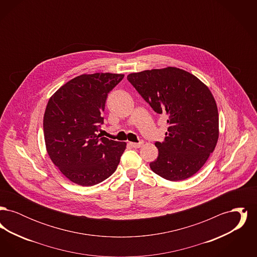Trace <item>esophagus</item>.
<instances>
[{"mask_svg": "<svg viewBox=\"0 0 257 257\" xmlns=\"http://www.w3.org/2000/svg\"><path fill=\"white\" fill-rule=\"evenodd\" d=\"M143 145H144L143 142H140V143H129V146L135 147V148H140Z\"/></svg>", "mask_w": 257, "mask_h": 257, "instance_id": "1", "label": "esophagus"}]
</instances>
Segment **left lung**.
Listing matches in <instances>:
<instances>
[{
    "label": "left lung",
    "instance_id": "8db88e82",
    "mask_svg": "<svg viewBox=\"0 0 257 257\" xmlns=\"http://www.w3.org/2000/svg\"><path fill=\"white\" fill-rule=\"evenodd\" d=\"M127 80L155 112L168 117V132L164 142L155 143L159 155L150 169L170 181L196 174L219 139V112L208 86L171 66L129 74Z\"/></svg>",
    "mask_w": 257,
    "mask_h": 257
}]
</instances>
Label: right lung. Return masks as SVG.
<instances>
[{
    "label": "right lung",
    "mask_w": 257,
    "mask_h": 257,
    "mask_svg": "<svg viewBox=\"0 0 257 257\" xmlns=\"http://www.w3.org/2000/svg\"><path fill=\"white\" fill-rule=\"evenodd\" d=\"M123 74H83L50 97L43 132L50 159L73 183L93 186L115 171L126 143L97 135L108 93Z\"/></svg>",
    "instance_id": "obj_1"
}]
</instances>
